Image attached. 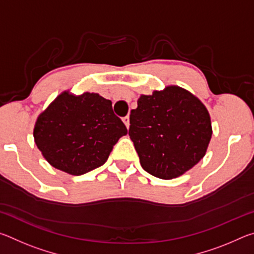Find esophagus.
<instances>
[{"instance_id": "34e87169", "label": "esophagus", "mask_w": 254, "mask_h": 254, "mask_svg": "<svg viewBox=\"0 0 254 254\" xmlns=\"http://www.w3.org/2000/svg\"><path fill=\"white\" fill-rule=\"evenodd\" d=\"M122 120H123L124 124H126V127L128 128V127H130V117H127H127H124Z\"/></svg>"}]
</instances>
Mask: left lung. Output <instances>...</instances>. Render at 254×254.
<instances>
[{"label": "left lung", "mask_w": 254, "mask_h": 254, "mask_svg": "<svg viewBox=\"0 0 254 254\" xmlns=\"http://www.w3.org/2000/svg\"><path fill=\"white\" fill-rule=\"evenodd\" d=\"M128 135L147 173L173 179L203 159L212 124L198 98L178 86H168L140 96L131 111Z\"/></svg>", "instance_id": "8db88e82"}]
</instances>
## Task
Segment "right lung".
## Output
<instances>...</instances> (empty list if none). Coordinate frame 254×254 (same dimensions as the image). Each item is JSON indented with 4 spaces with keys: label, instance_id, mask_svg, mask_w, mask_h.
<instances>
[{
    "label": "right lung",
    "instance_id": "right-lung-1",
    "mask_svg": "<svg viewBox=\"0 0 254 254\" xmlns=\"http://www.w3.org/2000/svg\"><path fill=\"white\" fill-rule=\"evenodd\" d=\"M127 133L110 100L95 93L75 96L65 92L39 115L33 136L51 166L80 176L104 165Z\"/></svg>",
    "mask_w": 254,
    "mask_h": 254
}]
</instances>
